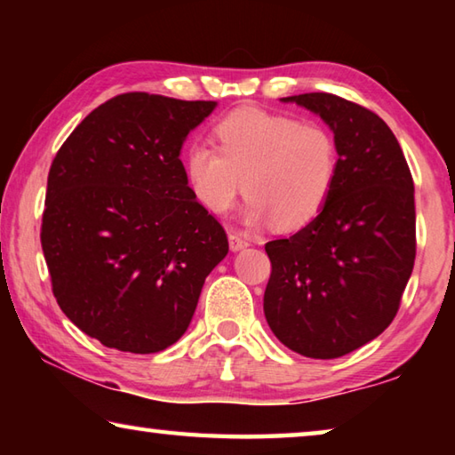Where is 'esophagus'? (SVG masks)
Returning a JSON list of instances; mask_svg holds the SVG:
<instances>
[{"instance_id": "esophagus-1", "label": "esophagus", "mask_w": 455, "mask_h": 455, "mask_svg": "<svg viewBox=\"0 0 455 455\" xmlns=\"http://www.w3.org/2000/svg\"><path fill=\"white\" fill-rule=\"evenodd\" d=\"M228 244H230V251H243V249H246V246L251 244V241L249 238H244V236H241V235H236V233H230L228 235Z\"/></svg>"}]
</instances>
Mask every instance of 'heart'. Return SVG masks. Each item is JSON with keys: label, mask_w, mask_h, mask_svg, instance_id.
<instances>
[{"label": "heart", "mask_w": 455, "mask_h": 455, "mask_svg": "<svg viewBox=\"0 0 455 455\" xmlns=\"http://www.w3.org/2000/svg\"><path fill=\"white\" fill-rule=\"evenodd\" d=\"M219 148L195 140L184 152V179L196 203L225 214L244 190L241 219L299 230L329 204L339 176L335 136L317 122L241 108L217 126Z\"/></svg>", "instance_id": "b5f03b06"}]
</instances>
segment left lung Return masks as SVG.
Returning <instances> with one entry per match:
<instances>
[{
    "mask_svg": "<svg viewBox=\"0 0 455 455\" xmlns=\"http://www.w3.org/2000/svg\"><path fill=\"white\" fill-rule=\"evenodd\" d=\"M281 102L331 128L339 176L311 225L265 244L273 271L263 309L284 347L335 359L373 341L399 309L415 260L413 179L397 138L367 108L325 92Z\"/></svg>",
    "mask_w": 455,
    "mask_h": 455,
    "instance_id": "8db88e82",
    "label": "left lung"
}]
</instances>
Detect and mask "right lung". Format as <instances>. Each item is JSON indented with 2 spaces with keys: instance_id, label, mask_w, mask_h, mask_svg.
<instances>
[{
  "instance_id": "add662e5",
  "label": "right lung",
  "mask_w": 455,
  "mask_h": 455,
  "mask_svg": "<svg viewBox=\"0 0 455 455\" xmlns=\"http://www.w3.org/2000/svg\"><path fill=\"white\" fill-rule=\"evenodd\" d=\"M214 108L120 94L90 112L53 158L42 219L53 297L106 347H171L227 257L225 228L192 196L180 160Z\"/></svg>"
}]
</instances>
